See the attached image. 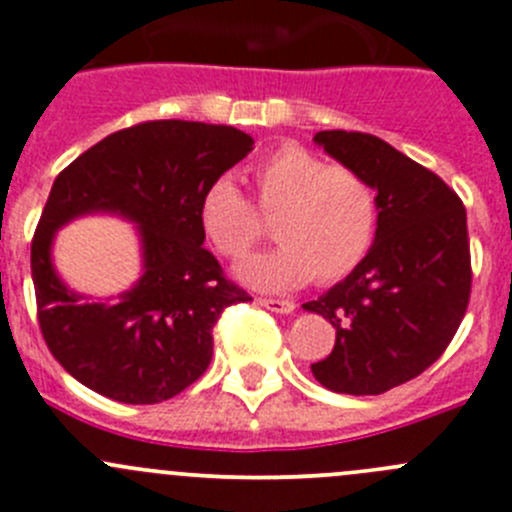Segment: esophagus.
Segmentation results:
<instances>
[{
	"label": "esophagus",
	"mask_w": 512,
	"mask_h": 512,
	"mask_svg": "<svg viewBox=\"0 0 512 512\" xmlns=\"http://www.w3.org/2000/svg\"><path fill=\"white\" fill-rule=\"evenodd\" d=\"M260 305L275 310V313H293L295 303L288 298H260Z\"/></svg>",
	"instance_id": "1"
}]
</instances>
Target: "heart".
I'll list each match as a JSON object with an SVG mask.
<instances>
[{
    "label": "heart",
    "instance_id": "heart-1",
    "mask_svg": "<svg viewBox=\"0 0 512 512\" xmlns=\"http://www.w3.org/2000/svg\"><path fill=\"white\" fill-rule=\"evenodd\" d=\"M255 203L229 176L214 179L199 197V227L227 260H242L275 222L280 247L250 257L240 278L260 290H290L348 278L374 250L379 197L364 174L295 143H285L252 171Z\"/></svg>",
    "mask_w": 512,
    "mask_h": 512
}]
</instances>
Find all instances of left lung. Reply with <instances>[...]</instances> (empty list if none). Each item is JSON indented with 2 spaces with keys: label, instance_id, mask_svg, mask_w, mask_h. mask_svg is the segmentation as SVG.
<instances>
[{
  "label": "left lung",
  "instance_id": "1",
  "mask_svg": "<svg viewBox=\"0 0 512 512\" xmlns=\"http://www.w3.org/2000/svg\"><path fill=\"white\" fill-rule=\"evenodd\" d=\"M315 143L374 184L379 234L346 280L303 305L336 328L333 351L310 371L338 394H384L429 369L465 318V204L434 171L371 133L321 131Z\"/></svg>",
  "mask_w": 512,
  "mask_h": 512
}]
</instances>
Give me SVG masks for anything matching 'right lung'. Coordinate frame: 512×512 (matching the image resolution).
<instances>
[{"label": "right lung", "mask_w": 512, "mask_h": 512, "mask_svg": "<svg viewBox=\"0 0 512 512\" xmlns=\"http://www.w3.org/2000/svg\"><path fill=\"white\" fill-rule=\"evenodd\" d=\"M252 143L232 126L146 121L57 174L32 237V283L42 338L80 384L123 404H156L207 371L222 310L252 298L202 247L199 197ZM90 211L121 213L142 234V280L113 304L70 294L49 260L56 229Z\"/></svg>", "instance_id": "obj_1"}]
</instances>
